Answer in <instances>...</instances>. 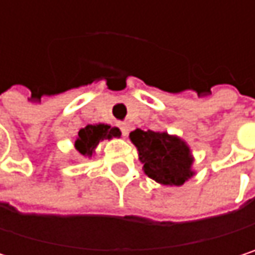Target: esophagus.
Returning a JSON list of instances; mask_svg holds the SVG:
<instances>
[{
  "label": "esophagus",
  "instance_id": "obj_1",
  "mask_svg": "<svg viewBox=\"0 0 255 255\" xmlns=\"http://www.w3.org/2000/svg\"><path fill=\"white\" fill-rule=\"evenodd\" d=\"M120 128H121V132H123V135H127L128 131H129V127H128L127 124H120Z\"/></svg>",
  "mask_w": 255,
  "mask_h": 255
}]
</instances>
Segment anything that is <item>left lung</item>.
I'll return each instance as SVG.
<instances>
[{"instance_id": "obj_1", "label": "left lung", "mask_w": 255, "mask_h": 255, "mask_svg": "<svg viewBox=\"0 0 255 255\" xmlns=\"http://www.w3.org/2000/svg\"><path fill=\"white\" fill-rule=\"evenodd\" d=\"M129 140L138 150L144 174L156 183L181 186L195 174L190 149L177 135L137 128L129 132Z\"/></svg>"}]
</instances>
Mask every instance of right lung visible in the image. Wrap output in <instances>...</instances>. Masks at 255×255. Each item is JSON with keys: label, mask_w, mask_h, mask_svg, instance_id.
<instances>
[{"label": "right lung", "mask_w": 255, "mask_h": 255, "mask_svg": "<svg viewBox=\"0 0 255 255\" xmlns=\"http://www.w3.org/2000/svg\"><path fill=\"white\" fill-rule=\"evenodd\" d=\"M121 131L120 128L111 127L106 124H96V126H87L81 128L78 132V138L75 141V147L82 156H93L94 149L102 140H111L114 137H120Z\"/></svg>", "instance_id": "1"}]
</instances>
